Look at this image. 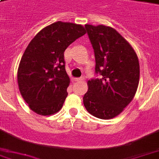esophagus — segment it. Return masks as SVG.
Listing matches in <instances>:
<instances>
[{"mask_svg":"<svg viewBox=\"0 0 159 159\" xmlns=\"http://www.w3.org/2000/svg\"><path fill=\"white\" fill-rule=\"evenodd\" d=\"M84 78L83 77H79V78H75V81L76 82H83Z\"/></svg>","mask_w":159,"mask_h":159,"instance_id":"1","label":"esophagus"}]
</instances>
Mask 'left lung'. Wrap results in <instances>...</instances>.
<instances>
[{
	"label": "left lung",
	"mask_w": 159,
	"mask_h": 159,
	"mask_svg": "<svg viewBox=\"0 0 159 159\" xmlns=\"http://www.w3.org/2000/svg\"><path fill=\"white\" fill-rule=\"evenodd\" d=\"M95 56V72L101 78L88 82L86 109L103 120L116 117L131 102L138 88L139 61L130 43L113 28L86 24Z\"/></svg>",
	"instance_id": "obj_1"
}]
</instances>
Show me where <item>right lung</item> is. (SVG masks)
<instances>
[{"label":"right lung","mask_w":159,"mask_h":159,"mask_svg":"<svg viewBox=\"0 0 159 159\" xmlns=\"http://www.w3.org/2000/svg\"><path fill=\"white\" fill-rule=\"evenodd\" d=\"M85 34L83 26L59 21L40 30L26 48L17 83L23 99L38 115H54L63 106L70 84L64 52Z\"/></svg>","instance_id":"right-lung-1"}]
</instances>
